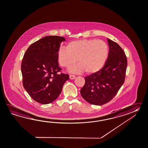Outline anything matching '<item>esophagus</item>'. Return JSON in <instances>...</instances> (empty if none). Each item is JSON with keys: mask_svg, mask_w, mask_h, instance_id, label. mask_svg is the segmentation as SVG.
Here are the masks:
<instances>
[{"mask_svg": "<svg viewBox=\"0 0 148 148\" xmlns=\"http://www.w3.org/2000/svg\"><path fill=\"white\" fill-rule=\"evenodd\" d=\"M69 77H70V79H74L75 78L76 76H75V75H70L69 76Z\"/></svg>", "mask_w": 148, "mask_h": 148, "instance_id": "34e87169", "label": "esophagus"}]
</instances>
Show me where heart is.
<instances>
[{
    "instance_id": "1",
    "label": "heart",
    "mask_w": 148,
    "mask_h": 148,
    "mask_svg": "<svg viewBox=\"0 0 148 148\" xmlns=\"http://www.w3.org/2000/svg\"><path fill=\"white\" fill-rule=\"evenodd\" d=\"M109 53L108 45L103 41L95 39H82L68 42L57 53L58 61L62 66L68 69L77 62L71 72L93 74L98 72L106 63Z\"/></svg>"
}]
</instances>
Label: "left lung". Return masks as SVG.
Masks as SVG:
<instances>
[{
	"mask_svg": "<svg viewBox=\"0 0 148 148\" xmlns=\"http://www.w3.org/2000/svg\"><path fill=\"white\" fill-rule=\"evenodd\" d=\"M110 48L106 63L98 72L85 77L80 94L87 102L102 105L114 98L123 84L127 66L125 53L117 43L107 38Z\"/></svg>",
	"mask_w": 148,
	"mask_h": 148,
	"instance_id": "left-lung-1",
	"label": "left lung"
}]
</instances>
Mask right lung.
<instances>
[{
	"label": "right lung",
	"mask_w": 148,
	"mask_h": 148,
	"mask_svg": "<svg viewBox=\"0 0 148 148\" xmlns=\"http://www.w3.org/2000/svg\"><path fill=\"white\" fill-rule=\"evenodd\" d=\"M65 38L48 36L32 44L23 57L21 70L23 87L36 102L48 104L61 94L69 75L58 73L62 70L57 53Z\"/></svg>",
	"instance_id": "1"
}]
</instances>
